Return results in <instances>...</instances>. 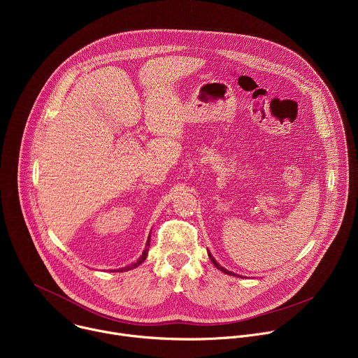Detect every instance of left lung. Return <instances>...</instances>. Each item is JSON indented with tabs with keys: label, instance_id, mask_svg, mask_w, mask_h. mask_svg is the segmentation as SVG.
<instances>
[{
	"label": "left lung",
	"instance_id": "obj_1",
	"mask_svg": "<svg viewBox=\"0 0 358 358\" xmlns=\"http://www.w3.org/2000/svg\"><path fill=\"white\" fill-rule=\"evenodd\" d=\"M208 257H210L211 262H213V264H214V265H215V266H217V268H218L221 272H224V273H227V275H231V276H236L234 272H229V271H227L225 268H222V266H221V265H220V264H218V262L214 259V257H213V255H211L210 252H208Z\"/></svg>",
	"mask_w": 358,
	"mask_h": 358
}]
</instances>
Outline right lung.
Wrapping results in <instances>:
<instances>
[{
    "label": "right lung",
    "instance_id": "1",
    "mask_svg": "<svg viewBox=\"0 0 358 358\" xmlns=\"http://www.w3.org/2000/svg\"><path fill=\"white\" fill-rule=\"evenodd\" d=\"M150 245V235H148V239H147V245L145 246H148ZM147 250H148V248H145L144 250H143V255L141 257L138 258V261L137 262H134V264H131V265H129V266H126V268H122V269H117L119 272H124V271H130V269H134V268H137L140 264H143L144 262V259L147 258ZM116 272V271H115Z\"/></svg>",
    "mask_w": 358,
    "mask_h": 358
}]
</instances>
